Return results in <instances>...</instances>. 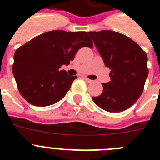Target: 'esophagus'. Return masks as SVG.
<instances>
[{
	"instance_id": "1",
	"label": "esophagus",
	"mask_w": 160,
	"mask_h": 160,
	"mask_svg": "<svg viewBox=\"0 0 160 160\" xmlns=\"http://www.w3.org/2000/svg\"><path fill=\"white\" fill-rule=\"evenodd\" d=\"M84 79L85 80H86V82H88V83H90V82H92V80H90V79H89L88 78H87V77H84Z\"/></svg>"
}]
</instances>
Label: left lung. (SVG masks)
Listing matches in <instances>:
<instances>
[{"label": "left lung", "mask_w": 160, "mask_h": 160, "mask_svg": "<svg viewBox=\"0 0 160 160\" xmlns=\"http://www.w3.org/2000/svg\"><path fill=\"white\" fill-rule=\"evenodd\" d=\"M105 63L111 81L102 83L96 105L108 112H121L134 105L143 91L148 75V56L131 38L111 30L88 32Z\"/></svg>", "instance_id": "8db88e82"}]
</instances>
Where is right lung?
Segmentation results:
<instances>
[{
    "mask_svg": "<svg viewBox=\"0 0 160 160\" xmlns=\"http://www.w3.org/2000/svg\"><path fill=\"white\" fill-rule=\"evenodd\" d=\"M82 47H93L86 32L53 30L35 37L16 50L12 73L28 102L46 107L62 99L77 76L59 70Z\"/></svg>",
    "mask_w": 160,
    "mask_h": 160,
    "instance_id": "1",
    "label": "right lung"
}]
</instances>
